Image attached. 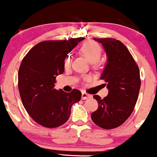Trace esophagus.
<instances>
[{
  "instance_id": "34e87169",
  "label": "esophagus",
  "mask_w": 157,
  "mask_h": 157,
  "mask_svg": "<svg viewBox=\"0 0 157 157\" xmlns=\"http://www.w3.org/2000/svg\"><path fill=\"white\" fill-rule=\"evenodd\" d=\"M92 98V96H91L89 94H88V93L85 92H82V100H86V99H88V98Z\"/></svg>"
}]
</instances>
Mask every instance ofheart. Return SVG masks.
Masks as SVG:
<instances>
[{"instance_id":"1","label":"heart","mask_w":157,"mask_h":157,"mask_svg":"<svg viewBox=\"0 0 157 157\" xmlns=\"http://www.w3.org/2000/svg\"><path fill=\"white\" fill-rule=\"evenodd\" d=\"M80 53L82 56L92 64V68H98L100 67L99 59L102 54L101 47L97 43L94 42H87L84 43L80 49ZM72 63V57L71 55H68L64 59V66L65 68H69ZM87 80V77H85Z\"/></svg>"}]
</instances>
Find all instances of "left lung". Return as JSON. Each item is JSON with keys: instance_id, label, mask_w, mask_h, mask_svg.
<instances>
[{"instance_id": "8db88e82", "label": "left lung", "mask_w": 157, "mask_h": 157, "mask_svg": "<svg viewBox=\"0 0 157 157\" xmlns=\"http://www.w3.org/2000/svg\"><path fill=\"white\" fill-rule=\"evenodd\" d=\"M103 44L108 59L101 79L109 90L108 95L97 100L98 108L92 113L94 124L101 128L114 129L130 116L141 86L139 67L129 50L121 41L113 38L94 39Z\"/></svg>"}]
</instances>
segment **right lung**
Here are the masks:
<instances>
[{
    "instance_id": "add662e5",
    "label": "right lung",
    "mask_w": 157,
    "mask_h": 157,
    "mask_svg": "<svg viewBox=\"0 0 157 157\" xmlns=\"http://www.w3.org/2000/svg\"><path fill=\"white\" fill-rule=\"evenodd\" d=\"M83 38L48 40L38 43L22 59L18 75L21 99L29 115L41 126L55 128L69 118L71 108L81 99L74 89H54L56 77L64 72V59Z\"/></svg>"
}]
</instances>
